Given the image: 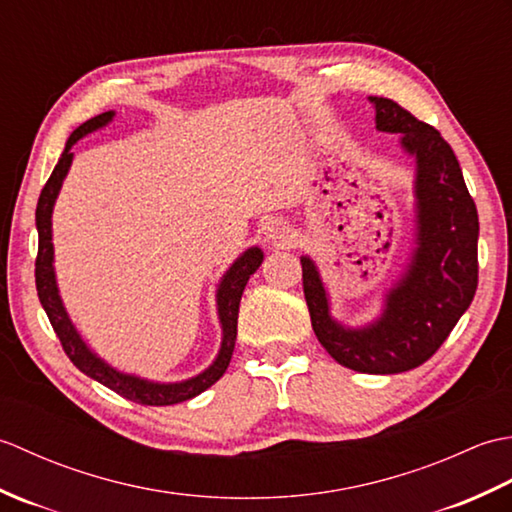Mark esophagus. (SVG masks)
Segmentation results:
<instances>
[{
	"label": "esophagus",
	"mask_w": 512,
	"mask_h": 512,
	"mask_svg": "<svg viewBox=\"0 0 512 512\" xmlns=\"http://www.w3.org/2000/svg\"><path fill=\"white\" fill-rule=\"evenodd\" d=\"M264 235H266V242H273V244H286L292 239L290 228L286 226V222H281V220L268 222L264 226Z\"/></svg>",
	"instance_id": "obj_1"
}]
</instances>
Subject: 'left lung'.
<instances>
[{"label": "left lung", "instance_id": "1", "mask_svg": "<svg viewBox=\"0 0 512 512\" xmlns=\"http://www.w3.org/2000/svg\"><path fill=\"white\" fill-rule=\"evenodd\" d=\"M376 129L402 136L416 158V248L385 297V310L365 328L330 317L317 266L301 257L303 295L319 343L336 363L363 374H400L438 352L477 290L480 220L460 162L436 127L383 96H369Z\"/></svg>", "mask_w": 512, "mask_h": 512}]
</instances>
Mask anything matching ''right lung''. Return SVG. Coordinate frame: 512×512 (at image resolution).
I'll return each mask as SVG.
<instances>
[{"label":"right lung","mask_w":512,"mask_h":512,"mask_svg":"<svg viewBox=\"0 0 512 512\" xmlns=\"http://www.w3.org/2000/svg\"><path fill=\"white\" fill-rule=\"evenodd\" d=\"M114 118V112H103L99 116L90 118L83 125H79L70 134L68 143H65L63 154L54 167L52 176L48 178L46 187L41 189L39 202H37V231H39V250H37V262H35V281H37V295L43 310H46L48 319L52 323V330L57 332L59 341L63 345V352L68 354L70 361L81 369L85 376L99 380L101 385L110 387L116 394L125 396L127 400H134L138 405H151V407H165L176 405V402H184L193 396L202 394L204 389H209L213 383L222 378L226 372L228 363L235 350L237 339V312L239 301H242V292L248 284L250 275L255 273L259 264L264 262V253L257 246L248 248L242 257L235 259V264L226 270L220 286H217V314H220L222 323V345L213 365L204 369L202 374L193 376L182 383H151V380L138 378L132 374H123L118 369L107 365L103 358L96 356L85 341L76 332L72 325L68 312L63 308V301L59 297L57 279H54V246H52V206L57 200L59 189L63 184V178L68 176V169L72 165V145L76 140L88 136L96 129L105 127Z\"/></svg>","instance_id":"right-lung-1"}]
</instances>
